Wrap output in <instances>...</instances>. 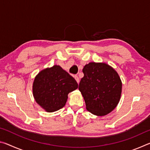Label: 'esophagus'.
<instances>
[{
    "instance_id": "obj_1",
    "label": "esophagus",
    "mask_w": 150,
    "mask_h": 150,
    "mask_svg": "<svg viewBox=\"0 0 150 150\" xmlns=\"http://www.w3.org/2000/svg\"><path fill=\"white\" fill-rule=\"evenodd\" d=\"M75 80H76V81H77V82L79 83V77L77 75H75Z\"/></svg>"
}]
</instances>
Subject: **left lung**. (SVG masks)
Masks as SVG:
<instances>
[{
	"instance_id": "8db88e82",
	"label": "left lung",
	"mask_w": 150,
	"mask_h": 150,
	"mask_svg": "<svg viewBox=\"0 0 150 150\" xmlns=\"http://www.w3.org/2000/svg\"><path fill=\"white\" fill-rule=\"evenodd\" d=\"M79 90L86 108L93 115L103 116L111 112L120 101L122 81L115 69L105 63L91 62L83 67Z\"/></svg>"
}]
</instances>
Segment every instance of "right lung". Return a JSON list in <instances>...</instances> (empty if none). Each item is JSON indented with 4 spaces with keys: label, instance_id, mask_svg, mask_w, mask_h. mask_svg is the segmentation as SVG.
Masks as SVG:
<instances>
[{
    "label": "right lung",
    "instance_id": "add662e5",
    "mask_svg": "<svg viewBox=\"0 0 150 150\" xmlns=\"http://www.w3.org/2000/svg\"><path fill=\"white\" fill-rule=\"evenodd\" d=\"M78 88L77 81L59 65H55L40 71L34 78L32 91L38 105L47 112L65 105L68 94Z\"/></svg>",
    "mask_w": 150,
    "mask_h": 150
}]
</instances>
